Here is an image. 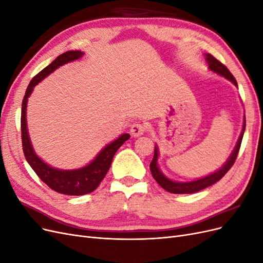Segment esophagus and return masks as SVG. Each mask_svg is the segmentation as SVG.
Here are the masks:
<instances>
[{
	"instance_id": "esophagus-1",
	"label": "esophagus",
	"mask_w": 263,
	"mask_h": 263,
	"mask_svg": "<svg viewBox=\"0 0 263 263\" xmlns=\"http://www.w3.org/2000/svg\"><path fill=\"white\" fill-rule=\"evenodd\" d=\"M146 132V126L141 123H134L130 126V134L134 137H139Z\"/></svg>"
}]
</instances>
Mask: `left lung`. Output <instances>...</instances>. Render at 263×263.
Masks as SVG:
<instances>
[{
	"mask_svg": "<svg viewBox=\"0 0 263 263\" xmlns=\"http://www.w3.org/2000/svg\"><path fill=\"white\" fill-rule=\"evenodd\" d=\"M205 59H206V62H208L209 68L211 71H213V72L217 73L221 77H224L225 79H227V80H229L234 85H236L238 87L236 79L234 78V76L232 73H230V71L227 69L226 66L222 65L220 61H218L216 58L213 57V55L210 53H205ZM245 129H246V116H243L242 130L240 133L239 138H238V140H237V144L233 150L232 155L229 156L227 161L224 163V165H222L220 169L215 171L214 173L209 174V176H206L201 179H196L194 181H189V182H177V181H173V180H170L169 178H166L158 166L159 150H158L157 145L155 146L154 159L150 163L151 174H153L154 179L157 181L159 185L163 187L165 191H168V192L173 193V194H191V193H195V192H198V191L209 187V186L213 185L214 183L219 181L228 172V170L233 166L236 158L238 156V151H239V149H240Z\"/></svg>",
	"mask_w": 263,
	"mask_h": 263,
	"instance_id": "obj_1",
	"label": "left lung"
}]
</instances>
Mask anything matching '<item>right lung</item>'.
Wrapping results in <instances>:
<instances>
[{
    "label": "right lung",
    "instance_id": "add662e5",
    "mask_svg": "<svg viewBox=\"0 0 263 263\" xmlns=\"http://www.w3.org/2000/svg\"><path fill=\"white\" fill-rule=\"evenodd\" d=\"M83 54L84 52L80 50H70L58 55L49 66L43 69L29 82L22 103V144L26 160L31 166V169L35 171V173L41 178L43 182H45L47 185L51 190L55 191V192L66 195H84L93 192L100 185L102 180L105 178L110 163H112L113 157L118 148L130 137L129 134H123L122 136H119L117 139L103 148L89 164L74 170H61L53 168V166L47 164L36 155L27 130L26 108L28 98L33 93L34 87L42 80H44L46 77L52 73L55 69L66 65L68 62L80 59Z\"/></svg>",
    "mask_w": 263,
    "mask_h": 263
}]
</instances>
